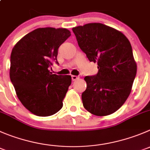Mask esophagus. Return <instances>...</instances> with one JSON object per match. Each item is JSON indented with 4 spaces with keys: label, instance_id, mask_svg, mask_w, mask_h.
<instances>
[{
    "label": "esophagus",
    "instance_id": "obj_1",
    "mask_svg": "<svg viewBox=\"0 0 150 150\" xmlns=\"http://www.w3.org/2000/svg\"><path fill=\"white\" fill-rule=\"evenodd\" d=\"M71 79H72L73 81H76V79H79V76H74V75H72V76H71Z\"/></svg>",
    "mask_w": 150,
    "mask_h": 150
}]
</instances>
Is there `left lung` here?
I'll return each instance as SVG.
<instances>
[{"label":"left lung","mask_w":150,"mask_h":150,"mask_svg":"<svg viewBox=\"0 0 150 150\" xmlns=\"http://www.w3.org/2000/svg\"><path fill=\"white\" fill-rule=\"evenodd\" d=\"M79 48L90 62H97L96 75L85 77L83 106L98 116L113 113L124 105L137 72L129 40L121 31L99 23L72 28Z\"/></svg>","instance_id":"left-lung-1"}]
</instances>
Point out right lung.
<instances>
[{
	"mask_svg": "<svg viewBox=\"0 0 150 150\" xmlns=\"http://www.w3.org/2000/svg\"><path fill=\"white\" fill-rule=\"evenodd\" d=\"M71 36L63 28H39L20 40L12 48L9 76L18 98L28 110L38 116H49L63 106L69 75L50 72L57 61L59 47Z\"/></svg>",
	"mask_w": 150,
	"mask_h": 150,
	"instance_id": "1",
	"label": "right lung"
}]
</instances>
